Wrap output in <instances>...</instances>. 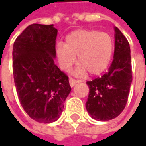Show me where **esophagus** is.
<instances>
[{"instance_id":"esophagus-1","label":"esophagus","mask_w":146,"mask_h":146,"mask_svg":"<svg viewBox=\"0 0 146 146\" xmlns=\"http://www.w3.org/2000/svg\"><path fill=\"white\" fill-rule=\"evenodd\" d=\"M80 80H75V79H73V78H70V79H69V83H70V87L75 86L76 84L80 83Z\"/></svg>"}]
</instances>
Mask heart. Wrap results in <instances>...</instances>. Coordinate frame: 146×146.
Listing matches in <instances>:
<instances>
[{"label":"heart","mask_w":146,"mask_h":146,"mask_svg":"<svg viewBox=\"0 0 146 146\" xmlns=\"http://www.w3.org/2000/svg\"><path fill=\"white\" fill-rule=\"evenodd\" d=\"M113 52V38L98 30L71 31L66 37L65 44L58 43L56 47L59 66L63 70H70L78 56V76L85 75L87 71L93 76L102 73L109 66Z\"/></svg>","instance_id":"heart-1"}]
</instances>
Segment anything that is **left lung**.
I'll use <instances>...</instances> for the list:
<instances>
[{
	"mask_svg": "<svg viewBox=\"0 0 146 146\" xmlns=\"http://www.w3.org/2000/svg\"><path fill=\"white\" fill-rule=\"evenodd\" d=\"M114 59L108 71L86 84L89 93L86 109L91 117L99 121L113 119L126 106L132 81L129 43L118 27H115Z\"/></svg>",
	"mask_w": 146,
	"mask_h": 146,
	"instance_id": "left-lung-1",
	"label": "left lung"
}]
</instances>
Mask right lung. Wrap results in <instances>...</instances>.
<instances>
[{
	"instance_id": "1",
	"label": "right lung",
	"mask_w": 146,
	"mask_h": 146,
	"mask_svg": "<svg viewBox=\"0 0 146 146\" xmlns=\"http://www.w3.org/2000/svg\"><path fill=\"white\" fill-rule=\"evenodd\" d=\"M58 30L33 23L15 40L13 74L20 103L32 119L41 123L58 120L71 88L68 76L54 64Z\"/></svg>"
}]
</instances>
